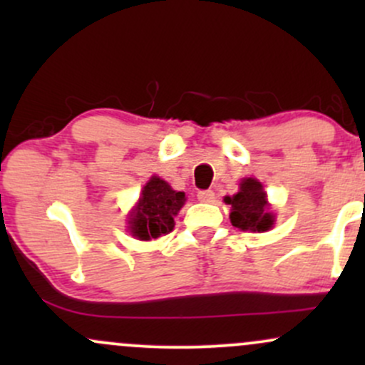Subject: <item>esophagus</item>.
I'll list each match as a JSON object with an SVG mask.
<instances>
[{
  "label": "esophagus",
  "mask_w": 365,
  "mask_h": 365,
  "mask_svg": "<svg viewBox=\"0 0 365 365\" xmlns=\"http://www.w3.org/2000/svg\"><path fill=\"white\" fill-rule=\"evenodd\" d=\"M197 199H199L200 202H215V192H212V190H200L199 194H197Z\"/></svg>",
  "instance_id": "1"
}]
</instances>
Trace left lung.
Returning <instances> with one entry per match:
<instances>
[{"instance_id":"8db88e82","label":"left lung","mask_w":365,"mask_h":365,"mask_svg":"<svg viewBox=\"0 0 365 365\" xmlns=\"http://www.w3.org/2000/svg\"><path fill=\"white\" fill-rule=\"evenodd\" d=\"M225 202L232 206L230 220L242 232H267L273 228L274 215L269 211V202L262 183L255 178H244L240 190L235 195L225 197Z\"/></svg>"}]
</instances>
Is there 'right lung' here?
<instances>
[{"label":"right lung","instance_id":"add662e5","mask_svg":"<svg viewBox=\"0 0 365 365\" xmlns=\"http://www.w3.org/2000/svg\"><path fill=\"white\" fill-rule=\"evenodd\" d=\"M185 192H177L159 177L142 188L137 206L128 216V230L139 240H153L173 230L175 216L185 204Z\"/></svg>","mask_w":365,"mask_h":365}]
</instances>
